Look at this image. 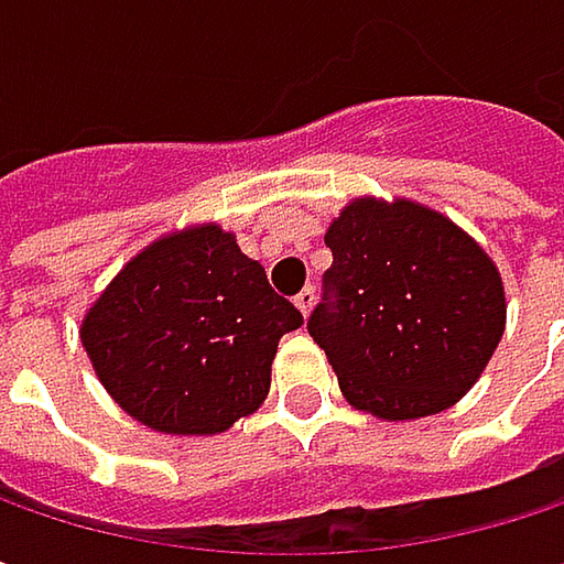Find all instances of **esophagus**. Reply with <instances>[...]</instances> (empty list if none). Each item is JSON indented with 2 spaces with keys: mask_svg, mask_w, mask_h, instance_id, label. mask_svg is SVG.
<instances>
[{
  "mask_svg": "<svg viewBox=\"0 0 564 564\" xmlns=\"http://www.w3.org/2000/svg\"><path fill=\"white\" fill-rule=\"evenodd\" d=\"M293 303H296V310H300L303 316H310V310H313V303H316V290H313V286H303V290L293 296Z\"/></svg>",
  "mask_w": 564,
  "mask_h": 564,
  "instance_id": "34e87169",
  "label": "esophagus"
}]
</instances>
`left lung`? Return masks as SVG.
<instances>
[{
  "label": "left lung",
  "instance_id": "1",
  "mask_svg": "<svg viewBox=\"0 0 564 564\" xmlns=\"http://www.w3.org/2000/svg\"><path fill=\"white\" fill-rule=\"evenodd\" d=\"M333 268L306 319L349 404L408 421L451 408L507 326L487 251L414 202L359 198L326 231Z\"/></svg>",
  "mask_w": 564,
  "mask_h": 564
}]
</instances>
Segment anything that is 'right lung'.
I'll list each match as a JSON object with an SVG mask.
<instances>
[{
  "instance_id": "1",
  "label": "right lung",
  "mask_w": 564,
  "mask_h": 564,
  "mask_svg": "<svg viewBox=\"0 0 564 564\" xmlns=\"http://www.w3.org/2000/svg\"><path fill=\"white\" fill-rule=\"evenodd\" d=\"M303 313L218 225L140 251L97 296L80 343L110 398L163 434H221L271 389Z\"/></svg>"
}]
</instances>
